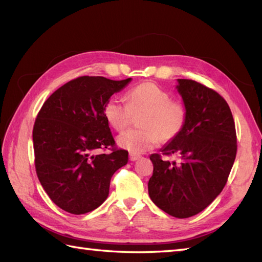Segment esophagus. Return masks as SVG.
<instances>
[{
    "label": "esophagus",
    "instance_id": "obj_1",
    "mask_svg": "<svg viewBox=\"0 0 262 262\" xmlns=\"http://www.w3.org/2000/svg\"><path fill=\"white\" fill-rule=\"evenodd\" d=\"M140 158H141L140 155L134 154V153H129V160H130V161H137Z\"/></svg>",
    "mask_w": 262,
    "mask_h": 262
}]
</instances>
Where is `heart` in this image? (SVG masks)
I'll return each instance as SVG.
<instances>
[{"label":"heart","instance_id":"obj_1","mask_svg":"<svg viewBox=\"0 0 262 262\" xmlns=\"http://www.w3.org/2000/svg\"><path fill=\"white\" fill-rule=\"evenodd\" d=\"M127 102L111 97L103 114L114 129L121 132L140 116L138 129H129L117 138V144L134 154H142L158 145L160 140L170 142L180 134L186 124V110L172 101L170 94L154 83H142L127 93Z\"/></svg>","mask_w":262,"mask_h":262}]
</instances>
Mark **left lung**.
<instances>
[{"label": "left lung", "instance_id": "obj_1", "mask_svg": "<svg viewBox=\"0 0 262 262\" xmlns=\"http://www.w3.org/2000/svg\"><path fill=\"white\" fill-rule=\"evenodd\" d=\"M177 81L186 124L161 152L179 154L181 162L170 163L152 154L148 194L166 214L187 219L204 210L223 190L235 160L236 133L229 104L219 93L196 81Z\"/></svg>", "mask_w": 262, "mask_h": 262}]
</instances>
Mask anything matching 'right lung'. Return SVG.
I'll return each instance as SVG.
<instances>
[{"label": "right lung", "mask_w": 262, "mask_h": 262, "mask_svg": "<svg viewBox=\"0 0 262 262\" xmlns=\"http://www.w3.org/2000/svg\"><path fill=\"white\" fill-rule=\"evenodd\" d=\"M130 81L77 77L55 91L39 111L32 130L36 172L49 198L68 213L98 208L108 197L111 177L128 162V152L114 147L103 108ZM108 147L111 154L96 153Z\"/></svg>", "instance_id": "right-lung-1"}]
</instances>
